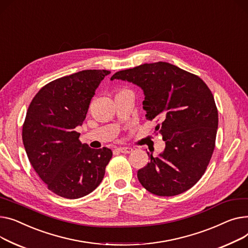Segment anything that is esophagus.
<instances>
[{
  "mask_svg": "<svg viewBox=\"0 0 248 248\" xmlns=\"http://www.w3.org/2000/svg\"><path fill=\"white\" fill-rule=\"evenodd\" d=\"M117 150L121 153H131L133 151V149L130 147H119V148H117Z\"/></svg>",
  "mask_w": 248,
  "mask_h": 248,
  "instance_id": "1",
  "label": "esophagus"
}]
</instances>
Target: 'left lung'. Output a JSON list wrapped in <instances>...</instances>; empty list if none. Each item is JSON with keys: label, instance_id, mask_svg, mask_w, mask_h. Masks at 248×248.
<instances>
[{"label": "left lung", "instance_id": "obj_1", "mask_svg": "<svg viewBox=\"0 0 248 248\" xmlns=\"http://www.w3.org/2000/svg\"><path fill=\"white\" fill-rule=\"evenodd\" d=\"M133 83L143 90L147 120L165 141L159 156H148L139 169L142 186L158 196L185 192L204 174L211 159L218 127V112L210 89L198 76L166 62L143 64L111 77Z\"/></svg>", "mask_w": 248, "mask_h": 248}]
</instances>
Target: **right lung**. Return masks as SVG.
Returning a JSON list of instances; mask_svg holds the SVG:
<instances>
[{
	"label": "right lung",
	"instance_id": "obj_1",
	"mask_svg": "<svg viewBox=\"0 0 248 248\" xmlns=\"http://www.w3.org/2000/svg\"><path fill=\"white\" fill-rule=\"evenodd\" d=\"M107 70H84L45 85L33 98L22 138L29 161L49 190L68 199L99 186L112 158L109 148L92 149L79 140L89 105Z\"/></svg>",
	"mask_w": 248,
	"mask_h": 248
}]
</instances>
